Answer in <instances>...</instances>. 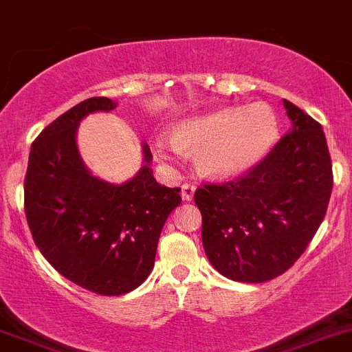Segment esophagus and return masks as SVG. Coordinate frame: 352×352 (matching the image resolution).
Listing matches in <instances>:
<instances>
[{
  "mask_svg": "<svg viewBox=\"0 0 352 352\" xmlns=\"http://www.w3.org/2000/svg\"><path fill=\"white\" fill-rule=\"evenodd\" d=\"M194 192H196V186L194 184H184L182 190H180V196H182L184 201H192Z\"/></svg>",
  "mask_w": 352,
  "mask_h": 352,
  "instance_id": "esophagus-1",
  "label": "esophagus"
}]
</instances>
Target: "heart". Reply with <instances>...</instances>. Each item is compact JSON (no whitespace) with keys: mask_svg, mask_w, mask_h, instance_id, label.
<instances>
[{"mask_svg":"<svg viewBox=\"0 0 352 352\" xmlns=\"http://www.w3.org/2000/svg\"><path fill=\"white\" fill-rule=\"evenodd\" d=\"M278 138V120L269 105H225L182 120L175 136L156 134L160 158L197 151V166L212 177H235L262 160Z\"/></svg>","mask_w":352,"mask_h":352,"instance_id":"obj_1","label":"heart"}]
</instances>
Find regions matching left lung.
<instances>
[{
  "instance_id": "left-lung-1",
  "label": "left lung",
  "mask_w": 352,
  "mask_h": 352,
  "mask_svg": "<svg viewBox=\"0 0 352 352\" xmlns=\"http://www.w3.org/2000/svg\"><path fill=\"white\" fill-rule=\"evenodd\" d=\"M283 105L289 133L257 166L194 192L206 255L233 281L265 283L286 272L327 212L333 179L324 131L294 104Z\"/></svg>"
}]
</instances>
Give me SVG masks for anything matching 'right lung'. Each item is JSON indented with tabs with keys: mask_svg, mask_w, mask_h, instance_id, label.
Returning <instances> with one entry per match:
<instances>
[{
	"mask_svg": "<svg viewBox=\"0 0 352 352\" xmlns=\"http://www.w3.org/2000/svg\"><path fill=\"white\" fill-rule=\"evenodd\" d=\"M117 102L91 97L49 124L32 143L25 175V214L49 264L74 285L102 296L129 293L155 265L160 233L182 202L180 189L160 186L143 143V166L124 184L95 177L81 160L78 126Z\"/></svg>",
	"mask_w": 352,
	"mask_h": 352,
	"instance_id": "right-lung-1",
	"label": "right lung"
}]
</instances>
